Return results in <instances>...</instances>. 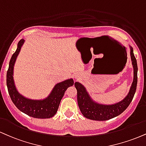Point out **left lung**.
<instances>
[{
  "instance_id": "left-lung-1",
  "label": "left lung",
  "mask_w": 146,
  "mask_h": 146,
  "mask_svg": "<svg viewBox=\"0 0 146 146\" xmlns=\"http://www.w3.org/2000/svg\"><path fill=\"white\" fill-rule=\"evenodd\" d=\"M130 47L131 62L133 67V80L129 93L123 99L110 105L101 104L92 99L85 86L76 82L75 86L78 92V103L82 113L86 118L92 120L105 121L119 115L123 112L132 101L136 92L137 84V63L133 53V47Z\"/></svg>"
}]
</instances>
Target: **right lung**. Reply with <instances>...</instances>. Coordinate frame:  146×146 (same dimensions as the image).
Segmentation results:
<instances>
[{
    "mask_svg": "<svg viewBox=\"0 0 146 146\" xmlns=\"http://www.w3.org/2000/svg\"><path fill=\"white\" fill-rule=\"evenodd\" d=\"M25 40L21 39L17 43V50L11 56L7 73V86L11 99L16 108L23 113L35 118H50L57 112L61 99L68 87L74 84L73 78L57 83L47 97L43 99H31L26 97L17 90L13 78V68L17 56Z\"/></svg>",
    "mask_w": 146,
    "mask_h": 146,
    "instance_id": "add662e5",
    "label": "right lung"
}]
</instances>
